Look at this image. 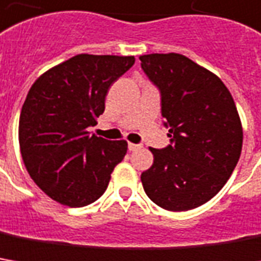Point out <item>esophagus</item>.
Listing matches in <instances>:
<instances>
[{
	"mask_svg": "<svg viewBox=\"0 0 261 261\" xmlns=\"http://www.w3.org/2000/svg\"><path fill=\"white\" fill-rule=\"evenodd\" d=\"M127 148H129V151L135 152V151H139V149L142 148V145H139V143H129V145H127Z\"/></svg>",
	"mask_w": 261,
	"mask_h": 261,
	"instance_id": "obj_1",
	"label": "esophagus"
}]
</instances>
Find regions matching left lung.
Here are the masks:
<instances>
[{
	"label": "left lung",
	"instance_id": "8db88e82",
	"mask_svg": "<svg viewBox=\"0 0 261 261\" xmlns=\"http://www.w3.org/2000/svg\"><path fill=\"white\" fill-rule=\"evenodd\" d=\"M141 67L161 93V113L171 143L155 149L142 172L143 190L168 211L205 204L239 162L243 127L231 93L214 73L182 54H145Z\"/></svg>",
	"mask_w": 261,
	"mask_h": 261
}]
</instances>
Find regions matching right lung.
Listing matches in <instances>:
<instances>
[{"instance_id":"right-lung-1","label":"right lung","mask_w":261,"mask_h":261,"mask_svg":"<svg viewBox=\"0 0 261 261\" xmlns=\"http://www.w3.org/2000/svg\"><path fill=\"white\" fill-rule=\"evenodd\" d=\"M134 56L77 54L34 82L18 126L21 156L33 181L69 207L102 197L126 155V141L90 135L109 87L134 66Z\"/></svg>"}]
</instances>
